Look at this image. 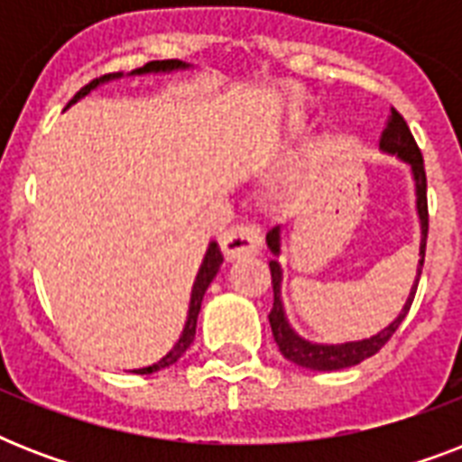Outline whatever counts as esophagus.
<instances>
[{"label":"esophagus","mask_w":462,"mask_h":462,"mask_svg":"<svg viewBox=\"0 0 462 462\" xmlns=\"http://www.w3.org/2000/svg\"><path fill=\"white\" fill-rule=\"evenodd\" d=\"M220 249H223L225 259L237 261L246 259V256H254L259 254L261 249V235L256 227L252 225H237V227H230L220 237Z\"/></svg>","instance_id":"obj_1"}]
</instances>
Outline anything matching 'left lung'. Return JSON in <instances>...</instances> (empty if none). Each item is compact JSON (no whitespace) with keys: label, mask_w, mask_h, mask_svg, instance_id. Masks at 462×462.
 Instances as JSON below:
<instances>
[{"label":"left lung","mask_w":462,"mask_h":462,"mask_svg":"<svg viewBox=\"0 0 462 462\" xmlns=\"http://www.w3.org/2000/svg\"><path fill=\"white\" fill-rule=\"evenodd\" d=\"M381 153L393 155L401 162L410 167V174H412V184H415V210L417 220H420V261H417V278L410 288V295L402 304L401 314L395 316L393 321L388 323L386 328H381L379 333H374L369 337H362V340H347V343H314L309 337H302L297 333L288 321V314H285V304H282V266L278 256L282 254V225H275L273 230H268L266 245L273 254V259L268 261L271 266V278H273V309L268 314V321H271V330H273V337L278 347H281L282 357L295 362L297 366H304V369H314V372H337V369H347V366H355L359 362H365L366 357H372L383 347V345L391 340L398 326L402 323V319L408 316L410 307H412V300H415L417 282H420V275H422L424 266V246H427V225H430V217H427V174H424V160L420 148H417L412 134H410L405 119L398 115L395 110H391V122H388L386 132L381 136Z\"/></svg>","instance_id":"left-lung-1"}]
</instances>
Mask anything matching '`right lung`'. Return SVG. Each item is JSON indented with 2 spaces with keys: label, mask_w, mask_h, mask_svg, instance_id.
I'll return each instance as SVG.
<instances>
[{
  "label": "right lung",
  "mask_w": 462,
  "mask_h": 462,
  "mask_svg": "<svg viewBox=\"0 0 462 462\" xmlns=\"http://www.w3.org/2000/svg\"><path fill=\"white\" fill-rule=\"evenodd\" d=\"M191 69V64L187 61H180V60H162V61H148L146 67L141 69H134L129 71L126 76H143V74H172V71H187ZM117 79H125V71H117V74H107V76H100L96 81H90L86 88H81L79 93L74 96V100L67 105V110L71 107L74 103L83 100V97L97 90L100 86L110 81H117ZM223 266V254H220V246L217 242L213 239L206 249V256H203L201 266H199V273H196V281H194V288H191V297H189V309H187V321H184V328H181L180 337H177V343L172 345V350L167 352L165 357L158 359L155 365L151 366H141V369H134V374H155L160 369H167V366H172L177 359L187 352V347L194 343V336H196V319H199V311H201V302H203V295H206V290L208 285L213 282V278L217 275Z\"/></svg>",
  "instance_id": "obj_1"
}]
</instances>
